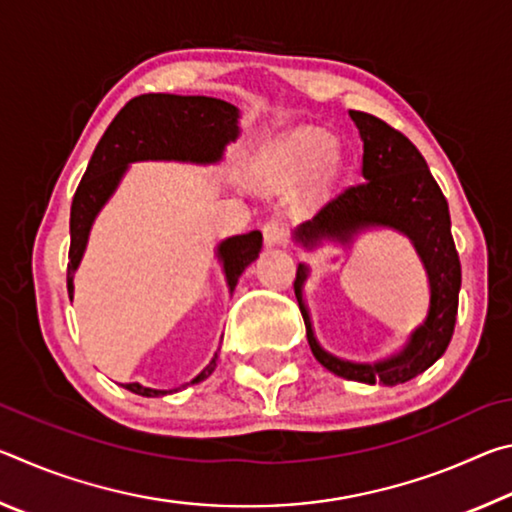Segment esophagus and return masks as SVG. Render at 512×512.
<instances>
[{"label":"esophagus","mask_w":512,"mask_h":512,"mask_svg":"<svg viewBox=\"0 0 512 512\" xmlns=\"http://www.w3.org/2000/svg\"><path fill=\"white\" fill-rule=\"evenodd\" d=\"M264 244L268 248H275V246H282L284 244V228H282V223L277 221V219L268 221L264 225Z\"/></svg>","instance_id":"esophagus-1"}]
</instances>
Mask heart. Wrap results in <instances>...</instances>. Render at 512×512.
<instances>
[{
    "instance_id": "obj_1",
    "label": "heart",
    "mask_w": 512,
    "mask_h": 512,
    "mask_svg": "<svg viewBox=\"0 0 512 512\" xmlns=\"http://www.w3.org/2000/svg\"><path fill=\"white\" fill-rule=\"evenodd\" d=\"M334 155V140L318 128H298L266 144L255 160V173L268 183L305 178Z\"/></svg>"
}]
</instances>
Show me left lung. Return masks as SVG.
Returning a JSON list of instances; mask_svg holds the SVG:
<instances>
[{"label":"left lung","mask_w":512,"mask_h":512,"mask_svg":"<svg viewBox=\"0 0 512 512\" xmlns=\"http://www.w3.org/2000/svg\"><path fill=\"white\" fill-rule=\"evenodd\" d=\"M350 117L363 142V183L345 189L314 219L300 223L291 237L305 250L323 244L350 248L361 235L372 230H393L406 237L427 273V316L409 334L402 348L386 359L350 361L327 352L316 339L305 302L307 264H298L293 289L307 325L309 348L320 366L361 384L397 386L431 368L452 341L461 291V262L452 239L449 205L422 153L409 137L368 112L350 110Z\"/></svg>","instance_id":"left-lung-1"}]
</instances>
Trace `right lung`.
I'll return each instance as SVG.
<instances>
[{"label": "right lung", "instance_id": "obj_1", "mask_svg": "<svg viewBox=\"0 0 512 512\" xmlns=\"http://www.w3.org/2000/svg\"><path fill=\"white\" fill-rule=\"evenodd\" d=\"M239 108L228 101L212 97H180V94H142L126 103L112 119L108 131L94 149L88 169L76 189L69 214V264L67 291L74 298V273L88 248L90 230L112 194L117 192L128 167L133 162H189L216 164L223 160L225 146L239 137ZM262 250V232L250 230L246 235L223 239L216 246V257L223 264L228 291L237 287L241 273L255 262ZM214 359L189 381L207 379L216 368ZM187 386V384H185ZM126 391L142 397H162L173 391H158L133 381Z\"/></svg>", "mask_w": 512, "mask_h": 512}]
</instances>
